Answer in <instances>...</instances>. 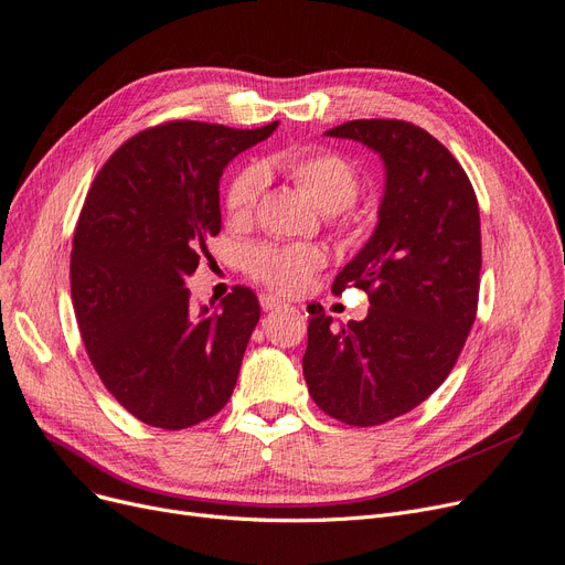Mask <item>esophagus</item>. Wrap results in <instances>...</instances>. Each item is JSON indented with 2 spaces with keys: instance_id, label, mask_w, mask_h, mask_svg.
Masks as SVG:
<instances>
[{
  "instance_id": "obj_1",
  "label": "esophagus",
  "mask_w": 565,
  "mask_h": 565,
  "mask_svg": "<svg viewBox=\"0 0 565 565\" xmlns=\"http://www.w3.org/2000/svg\"><path fill=\"white\" fill-rule=\"evenodd\" d=\"M286 302L281 300V298H275V296H269V294H263L260 296V307L265 309V311H271V309H279V307H284Z\"/></svg>"
}]
</instances>
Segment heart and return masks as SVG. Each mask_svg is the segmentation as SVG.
<instances>
[{
    "label": "heart",
    "instance_id": "heart-1",
    "mask_svg": "<svg viewBox=\"0 0 565 565\" xmlns=\"http://www.w3.org/2000/svg\"><path fill=\"white\" fill-rule=\"evenodd\" d=\"M267 170H277L294 181L300 191L317 202L328 221L340 233L359 237L365 230L363 216L351 204L361 193V174L347 156L315 149L286 153L267 162ZM265 185V167L250 162L230 179L225 188V209L233 221H248L258 204ZM326 265V254L309 244H260L246 254V275L260 281L275 294L294 296Z\"/></svg>",
    "mask_w": 565,
    "mask_h": 565
}]
</instances>
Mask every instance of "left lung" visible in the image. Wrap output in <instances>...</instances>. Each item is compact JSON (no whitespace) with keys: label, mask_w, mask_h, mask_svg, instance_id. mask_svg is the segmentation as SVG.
I'll return each mask as SVG.
<instances>
[{"label":"left lung","mask_w":565,"mask_h":565,"mask_svg":"<svg viewBox=\"0 0 565 565\" xmlns=\"http://www.w3.org/2000/svg\"><path fill=\"white\" fill-rule=\"evenodd\" d=\"M356 139L386 164L380 223L332 281L370 298L367 317L332 328L309 305L305 382L347 426H380L440 388L477 317L482 230L475 188L458 160L407 120H349L326 132Z\"/></svg>","instance_id":"obj_1"}]
</instances>
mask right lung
I'll list each match as a JSON object with an SVG mask.
<instances>
[{
    "label": "right lung",
    "instance_id": "1",
    "mask_svg": "<svg viewBox=\"0 0 565 565\" xmlns=\"http://www.w3.org/2000/svg\"><path fill=\"white\" fill-rule=\"evenodd\" d=\"M277 125L162 122L125 141L90 185L72 242L74 315L102 384L143 424L191 428L233 395L258 298L235 286L198 311L183 279L221 233L223 167Z\"/></svg>",
    "mask_w": 565,
    "mask_h": 565
}]
</instances>
